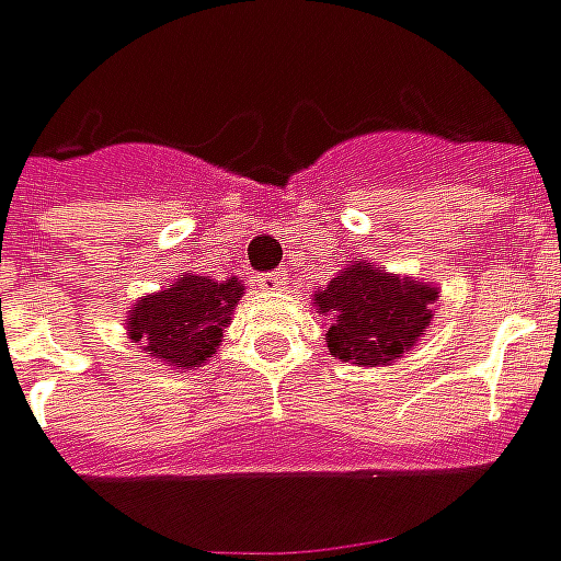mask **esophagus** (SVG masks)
<instances>
[{
    "label": "esophagus",
    "instance_id": "34e87169",
    "mask_svg": "<svg viewBox=\"0 0 561 561\" xmlns=\"http://www.w3.org/2000/svg\"><path fill=\"white\" fill-rule=\"evenodd\" d=\"M284 284H287V274H284V271H271V274H262V277H259V287H262V290H280Z\"/></svg>",
    "mask_w": 561,
    "mask_h": 561
}]
</instances>
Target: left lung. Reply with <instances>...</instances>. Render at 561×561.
<instances>
[{
    "mask_svg": "<svg viewBox=\"0 0 561 561\" xmlns=\"http://www.w3.org/2000/svg\"><path fill=\"white\" fill-rule=\"evenodd\" d=\"M440 287L419 277L377 268L375 262H350L314 290V309L328 318V353L358 368L393 365L419 346L431 328Z\"/></svg>",
    "mask_w": 561,
    "mask_h": 561,
    "instance_id": "1",
    "label": "left lung"
}]
</instances>
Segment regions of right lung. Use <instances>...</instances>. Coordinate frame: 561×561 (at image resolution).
<instances>
[{
  "mask_svg": "<svg viewBox=\"0 0 561 561\" xmlns=\"http://www.w3.org/2000/svg\"><path fill=\"white\" fill-rule=\"evenodd\" d=\"M243 280H211L196 271L178 274L174 284L140 296L124 314L130 343L178 371L203 368L218 353L230 314L243 296Z\"/></svg>",
  "mask_w": 561,
  "mask_h": 561,
  "instance_id": "obj_1",
  "label": "right lung"
}]
</instances>
